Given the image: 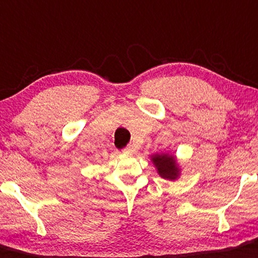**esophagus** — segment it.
Segmentation results:
<instances>
[{
  "mask_svg": "<svg viewBox=\"0 0 258 258\" xmlns=\"http://www.w3.org/2000/svg\"><path fill=\"white\" fill-rule=\"evenodd\" d=\"M124 152H127V154H134L135 151H136V149H135V146L134 145H128V146L126 147V149L123 150Z\"/></svg>",
  "mask_w": 258,
  "mask_h": 258,
  "instance_id": "34e87169",
  "label": "esophagus"
}]
</instances>
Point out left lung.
<instances>
[{
	"label": "left lung",
	"mask_w": 258,
	"mask_h": 258,
	"mask_svg": "<svg viewBox=\"0 0 258 258\" xmlns=\"http://www.w3.org/2000/svg\"><path fill=\"white\" fill-rule=\"evenodd\" d=\"M151 161L154 162L160 176L164 179L176 180L179 177L180 169L174 155L155 154L151 156Z\"/></svg>",
	"instance_id": "8db88e82"
}]
</instances>
